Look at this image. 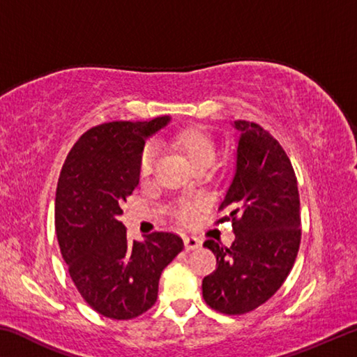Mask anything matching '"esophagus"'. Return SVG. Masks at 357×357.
Segmentation results:
<instances>
[{
	"label": "esophagus",
	"mask_w": 357,
	"mask_h": 357,
	"mask_svg": "<svg viewBox=\"0 0 357 357\" xmlns=\"http://www.w3.org/2000/svg\"><path fill=\"white\" fill-rule=\"evenodd\" d=\"M184 245L187 250H195L202 245V239L197 236H184Z\"/></svg>",
	"instance_id": "esophagus-1"
}]
</instances>
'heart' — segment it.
<instances>
[{
	"label": "heart",
	"instance_id": "1",
	"mask_svg": "<svg viewBox=\"0 0 357 357\" xmlns=\"http://www.w3.org/2000/svg\"><path fill=\"white\" fill-rule=\"evenodd\" d=\"M173 144L179 151L187 155V159L190 160L193 168L200 167H211L214 164L217 149L215 143L213 138L206 132L198 129V128H189L179 130L178 134L173 137ZM157 159V151L153 144H148L146 148L143 149L142 157H140V174L142 178H148L151 173H153V168L155 165ZM176 215L181 220L189 222L193 219V204H183L178 211Z\"/></svg>",
	"mask_w": 357,
	"mask_h": 357
}]
</instances>
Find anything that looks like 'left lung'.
I'll return each instance as SVG.
<instances>
[{
	"label": "left lung",
	"instance_id": "left-lung-1",
	"mask_svg": "<svg viewBox=\"0 0 357 357\" xmlns=\"http://www.w3.org/2000/svg\"><path fill=\"white\" fill-rule=\"evenodd\" d=\"M233 128L239 132L236 165L220 209L229 211L234 241L229 247L204 241L217 268L202 288L211 309L243 315L285 282L299 250L301 215L298 181L279 142L249 121Z\"/></svg>",
	"mask_w": 357,
	"mask_h": 357
}]
</instances>
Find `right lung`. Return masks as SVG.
I'll list each match as a JSON object with an SVG mask.
<instances>
[{
    "label": "right lung",
    "instance_id": "right-lung-1",
    "mask_svg": "<svg viewBox=\"0 0 357 357\" xmlns=\"http://www.w3.org/2000/svg\"><path fill=\"white\" fill-rule=\"evenodd\" d=\"M170 123L114 121L78 138L59 174L56 236L78 293L107 318L130 319L154 305L162 271L184 249L178 234L155 231L129 243L118 217L140 181L146 138Z\"/></svg>",
    "mask_w": 357,
    "mask_h": 357
}]
</instances>
